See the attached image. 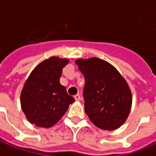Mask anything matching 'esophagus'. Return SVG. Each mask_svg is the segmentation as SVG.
I'll use <instances>...</instances> for the list:
<instances>
[{
	"instance_id": "obj_1",
	"label": "esophagus",
	"mask_w": 156,
	"mask_h": 156,
	"mask_svg": "<svg viewBox=\"0 0 156 156\" xmlns=\"http://www.w3.org/2000/svg\"><path fill=\"white\" fill-rule=\"evenodd\" d=\"M74 99L76 101H79V100H80V94H77L76 95H74Z\"/></svg>"
}]
</instances>
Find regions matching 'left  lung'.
Here are the masks:
<instances>
[{
	"label": "left lung",
	"instance_id": "left-lung-1",
	"mask_svg": "<svg viewBox=\"0 0 156 156\" xmlns=\"http://www.w3.org/2000/svg\"><path fill=\"white\" fill-rule=\"evenodd\" d=\"M85 80L84 110L90 121L103 130H114L125 122L132 105V94L119 72L96 57L76 61Z\"/></svg>",
	"mask_w": 156,
	"mask_h": 156
}]
</instances>
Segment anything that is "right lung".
Instances as JSON below:
<instances>
[{"label": "right lung", "instance_id": "obj_1", "mask_svg": "<svg viewBox=\"0 0 156 156\" xmlns=\"http://www.w3.org/2000/svg\"><path fill=\"white\" fill-rule=\"evenodd\" d=\"M67 63V59L51 57L39 64L25 83L21 94L22 109L29 122L37 127L53 126L75 101L60 83Z\"/></svg>", "mask_w": 156, "mask_h": 156}]
</instances>
